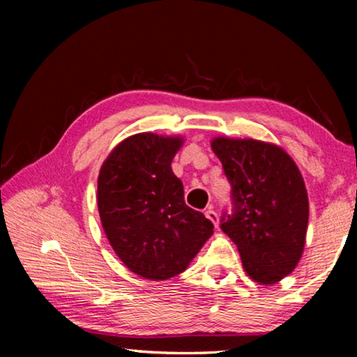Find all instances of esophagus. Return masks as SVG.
<instances>
[{
	"instance_id": "34e87169",
	"label": "esophagus",
	"mask_w": 357,
	"mask_h": 357,
	"mask_svg": "<svg viewBox=\"0 0 357 357\" xmlns=\"http://www.w3.org/2000/svg\"><path fill=\"white\" fill-rule=\"evenodd\" d=\"M204 214H206L208 219L213 222L215 227H219V215H217V213L213 209V206H209L206 211H204Z\"/></svg>"
}]
</instances>
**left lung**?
I'll return each mask as SVG.
<instances>
[{"instance_id":"1","label":"left lung","mask_w":357,"mask_h":357,"mask_svg":"<svg viewBox=\"0 0 357 357\" xmlns=\"http://www.w3.org/2000/svg\"><path fill=\"white\" fill-rule=\"evenodd\" d=\"M231 185V214L220 228L238 245L245 273L274 285L293 273L302 257L309 197L299 168L282 148L217 137L211 142Z\"/></svg>"}]
</instances>
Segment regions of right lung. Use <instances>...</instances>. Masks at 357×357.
Returning a JSON list of instances; mask_svg holds the SVG:
<instances>
[{
    "mask_svg": "<svg viewBox=\"0 0 357 357\" xmlns=\"http://www.w3.org/2000/svg\"><path fill=\"white\" fill-rule=\"evenodd\" d=\"M181 146V137L132 135L99 173L98 208L108 243L132 273L149 280L183 273L214 233L213 222L187 206L172 170Z\"/></svg>",
    "mask_w": 357,
    "mask_h": 357,
    "instance_id": "right-lung-1",
    "label": "right lung"
}]
</instances>
